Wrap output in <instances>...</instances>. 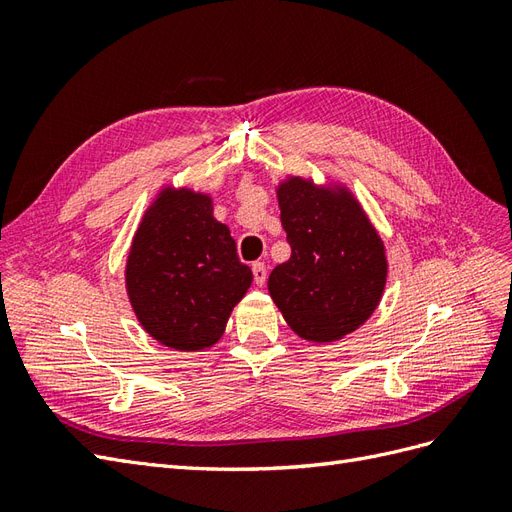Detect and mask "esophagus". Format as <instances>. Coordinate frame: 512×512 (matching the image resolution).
<instances>
[{
	"label": "esophagus",
	"mask_w": 512,
	"mask_h": 512,
	"mask_svg": "<svg viewBox=\"0 0 512 512\" xmlns=\"http://www.w3.org/2000/svg\"><path fill=\"white\" fill-rule=\"evenodd\" d=\"M252 273H254V284L256 286H262L267 282V267L265 262H254L252 265Z\"/></svg>",
	"instance_id": "obj_1"
}]
</instances>
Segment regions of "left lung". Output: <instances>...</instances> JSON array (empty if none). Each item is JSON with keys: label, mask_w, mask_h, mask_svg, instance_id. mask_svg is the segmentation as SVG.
<instances>
[{"label": "left lung", "mask_w": 512, "mask_h": 512, "mask_svg": "<svg viewBox=\"0 0 512 512\" xmlns=\"http://www.w3.org/2000/svg\"><path fill=\"white\" fill-rule=\"evenodd\" d=\"M290 258L269 275V294L301 339L329 344L356 331L380 305L386 247L342 181L286 175L275 185Z\"/></svg>", "instance_id": "1"}]
</instances>
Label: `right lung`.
<instances>
[{
  "mask_svg": "<svg viewBox=\"0 0 512 512\" xmlns=\"http://www.w3.org/2000/svg\"><path fill=\"white\" fill-rule=\"evenodd\" d=\"M126 292L141 327L166 348L198 352L220 342L252 286L213 198L166 183L145 209L126 260Z\"/></svg>",
  "mask_w": 512,
  "mask_h": 512,
  "instance_id": "add662e5",
  "label": "right lung"
}]
</instances>
